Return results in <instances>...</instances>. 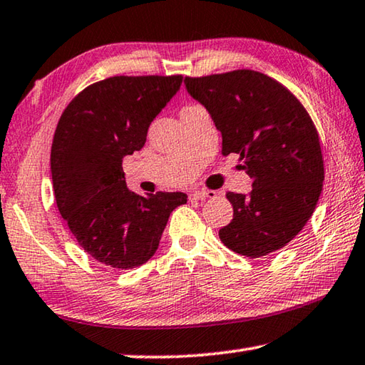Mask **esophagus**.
Masks as SVG:
<instances>
[{"mask_svg": "<svg viewBox=\"0 0 365 365\" xmlns=\"http://www.w3.org/2000/svg\"><path fill=\"white\" fill-rule=\"evenodd\" d=\"M215 191L211 190H195L190 193V200H206V197H214Z\"/></svg>", "mask_w": 365, "mask_h": 365, "instance_id": "34e87169", "label": "esophagus"}]
</instances>
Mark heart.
Wrapping results in <instances>:
<instances>
[{
	"label": "heart",
	"mask_w": 365,
	"mask_h": 365,
	"mask_svg": "<svg viewBox=\"0 0 365 365\" xmlns=\"http://www.w3.org/2000/svg\"><path fill=\"white\" fill-rule=\"evenodd\" d=\"M195 108H200V106H195V104H190V106H185L180 113H187V110H191V109H195Z\"/></svg>",
	"instance_id": "1"
}]
</instances>
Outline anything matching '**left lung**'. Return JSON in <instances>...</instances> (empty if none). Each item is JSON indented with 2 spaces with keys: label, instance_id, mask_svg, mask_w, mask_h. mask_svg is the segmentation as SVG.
<instances>
[{
  "label": "left lung",
  "instance_id": "1",
  "mask_svg": "<svg viewBox=\"0 0 365 365\" xmlns=\"http://www.w3.org/2000/svg\"><path fill=\"white\" fill-rule=\"evenodd\" d=\"M185 86L222 133V154H238L252 180L248 196L227 191L233 219L219 230L220 242L246 257L287 246L324 183L319 132L306 108L285 85L251 69L185 77Z\"/></svg>",
  "mask_w": 365,
  "mask_h": 365
}]
</instances>
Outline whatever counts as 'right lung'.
<instances>
[{
  "label": "right lung",
  "mask_w": 365,
  "mask_h": 365,
  "mask_svg": "<svg viewBox=\"0 0 365 365\" xmlns=\"http://www.w3.org/2000/svg\"><path fill=\"white\" fill-rule=\"evenodd\" d=\"M182 76H115L91 83L61 114L51 175L61 215L85 252L114 269L150 261L180 191L140 196L122 160L140 151L150 123L180 88Z\"/></svg>",
  "instance_id": "obj_1"
}]
</instances>
